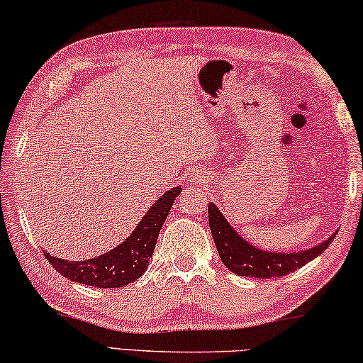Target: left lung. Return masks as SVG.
I'll list each match as a JSON object with an SVG mask.
<instances>
[{
	"instance_id": "obj_1",
	"label": "left lung",
	"mask_w": 363,
	"mask_h": 363,
	"mask_svg": "<svg viewBox=\"0 0 363 363\" xmlns=\"http://www.w3.org/2000/svg\"><path fill=\"white\" fill-rule=\"evenodd\" d=\"M208 223L223 265L235 275L255 277V279H275V277L291 274L296 268L303 267L305 263L312 262L320 253H323L332 240L335 238V233H333L325 242L315 245L308 250L277 253L260 250L250 245V242L243 240V237H240L230 227V223L215 203H208Z\"/></svg>"
}]
</instances>
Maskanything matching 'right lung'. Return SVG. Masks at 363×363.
<instances>
[{"mask_svg": "<svg viewBox=\"0 0 363 363\" xmlns=\"http://www.w3.org/2000/svg\"><path fill=\"white\" fill-rule=\"evenodd\" d=\"M180 191L182 188L175 186L163 193L150 206L133 233L108 253L83 262H69L45 252L46 260L60 275L77 284L96 286V289H120L131 284L147 272L160 230Z\"/></svg>", "mask_w": 363, "mask_h": 363, "instance_id": "right-lung-1", "label": "right lung"}]
</instances>
